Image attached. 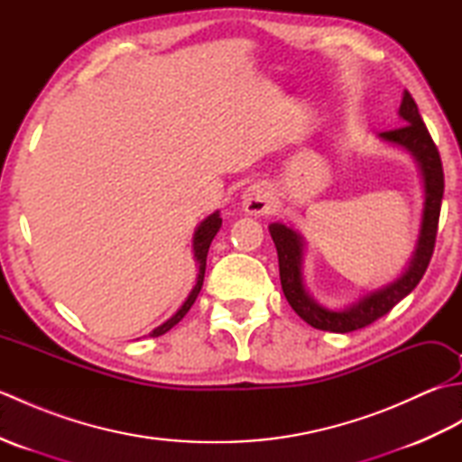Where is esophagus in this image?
I'll list each match as a JSON object with an SVG mask.
<instances>
[{
	"mask_svg": "<svg viewBox=\"0 0 462 462\" xmlns=\"http://www.w3.org/2000/svg\"><path fill=\"white\" fill-rule=\"evenodd\" d=\"M242 206L248 214L263 216V214H270V210H272V199H270V194H268L266 189H263V186L254 184V186H248V189L244 190Z\"/></svg>",
	"mask_w": 462,
	"mask_h": 462,
	"instance_id": "esophagus-1",
	"label": "esophagus"
}]
</instances>
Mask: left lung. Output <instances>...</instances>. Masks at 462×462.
Here are the masks:
<instances>
[{"label":"left lung","instance_id":"8db88e82","mask_svg":"<svg viewBox=\"0 0 462 462\" xmlns=\"http://www.w3.org/2000/svg\"><path fill=\"white\" fill-rule=\"evenodd\" d=\"M399 116L403 119V126L381 133L379 139L395 146H403V149L409 151L411 156L417 161L420 176H423L425 204L415 252L413 256H411L409 268H405V272L401 273L397 280L375 291H369L367 296L359 298L356 303H351V306L343 310L323 308L310 296L306 286H303L301 270L303 246H306V244H303L301 234H298L286 224H270L272 240L276 244L278 250L280 282L283 296H286L291 310L296 311L303 321L310 323L311 328L333 333H347L365 328L369 323L393 310L401 300L409 296V293L417 288L420 278L425 276L430 256H433L435 250L440 200H443L445 192V174L437 144L430 139L427 126L419 115L417 103L409 91L403 93V101H401L399 106Z\"/></svg>","mask_w":462,"mask_h":462}]
</instances>
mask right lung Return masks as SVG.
<instances>
[{
    "mask_svg": "<svg viewBox=\"0 0 462 462\" xmlns=\"http://www.w3.org/2000/svg\"><path fill=\"white\" fill-rule=\"evenodd\" d=\"M220 226H222L220 212L216 210L214 214L208 216V218H204L200 222L199 228H196L194 238H192V250H194L196 263H199V276H196L194 288L189 293V298H186V301L180 306V310L176 311L171 319H166L162 326H159V328L152 329L149 333L151 337H159V336H162V333L169 331L171 328H174L176 323H179L186 316V313H189V310L192 308V303L196 301V298H199V293L202 290V282H204V272H206V256H208V248H210V244H212V240L216 236V232L220 230Z\"/></svg>",
    "mask_w": 462,
    "mask_h": 462,
    "instance_id": "obj_1",
    "label": "right lung"
}]
</instances>
